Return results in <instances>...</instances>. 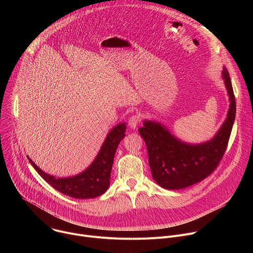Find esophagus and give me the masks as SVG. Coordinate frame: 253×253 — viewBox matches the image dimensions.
Wrapping results in <instances>:
<instances>
[{"instance_id": "esophagus-1", "label": "esophagus", "mask_w": 253, "mask_h": 253, "mask_svg": "<svg viewBox=\"0 0 253 253\" xmlns=\"http://www.w3.org/2000/svg\"><path fill=\"white\" fill-rule=\"evenodd\" d=\"M139 122H140V117L138 115H132L128 120V124L131 129H135Z\"/></svg>"}]
</instances>
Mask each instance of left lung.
<instances>
[{"label":"left lung","mask_w":253,"mask_h":253,"mask_svg":"<svg viewBox=\"0 0 253 253\" xmlns=\"http://www.w3.org/2000/svg\"><path fill=\"white\" fill-rule=\"evenodd\" d=\"M222 79L229 97V109L215 136L200 144H190L175 137L161 123L144 120L139 133L147 146L152 177L165 189L177 190L191 186L210 175L217 167L227 148L235 119L236 104L227 69Z\"/></svg>","instance_id":"1"}]
</instances>
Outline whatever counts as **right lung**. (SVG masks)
Segmentation results:
<instances>
[{
	"instance_id": "1",
	"label": "right lung",
	"mask_w": 253,
	"mask_h": 253,
	"mask_svg": "<svg viewBox=\"0 0 253 253\" xmlns=\"http://www.w3.org/2000/svg\"><path fill=\"white\" fill-rule=\"evenodd\" d=\"M125 132L126 123H120L112 128L92 164L75 176L57 178L40 169L29 156L28 159L45 181L61 193L78 199L95 198L105 193L110 185L115 152L120 141L125 137Z\"/></svg>"
}]
</instances>
